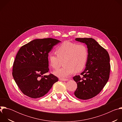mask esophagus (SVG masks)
<instances>
[{
	"label": "esophagus",
	"mask_w": 122,
	"mask_h": 122,
	"mask_svg": "<svg viewBox=\"0 0 122 122\" xmlns=\"http://www.w3.org/2000/svg\"><path fill=\"white\" fill-rule=\"evenodd\" d=\"M60 80L61 81H67L68 80L67 79H60Z\"/></svg>",
	"instance_id": "obj_1"
}]
</instances>
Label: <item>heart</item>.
Wrapping results in <instances>:
<instances>
[{
    "mask_svg": "<svg viewBox=\"0 0 122 122\" xmlns=\"http://www.w3.org/2000/svg\"><path fill=\"white\" fill-rule=\"evenodd\" d=\"M57 56L54 54L49 55L50 66L54 69L58 68L61 61H64L65 66L57 69L54 74L60 78H66L73 73L81 71L84 67L88 58V51L83 44H76L66 41L60 45L56 50Z\"/></svg>",
    "mask_w": 122,
    "mask_h": 122,
    "instance_id": "1",
    "label": "heart"
}]
</instances>
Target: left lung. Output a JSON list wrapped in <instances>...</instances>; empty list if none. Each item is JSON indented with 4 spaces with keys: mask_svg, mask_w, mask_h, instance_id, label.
<instances>
[{
    "mask_svg": "<svg viewBox=\"0 0 122 122\" xmlns=\"http://www.w3.org/2000/svg\"><path fill=\"white\" fill-rule=\"evenodd\" d=\"M75 41L85 43L88 49L85 68L73 79L77 84L74 92L78 98L87 100L98 94L109 79L111 66L108 51L92 38H76Z\"/></svg>",
    "mask_w": 122,
    "mask_h": 122,
    "instance_id": "1",
    "label": "left lung"
}]
</instances>
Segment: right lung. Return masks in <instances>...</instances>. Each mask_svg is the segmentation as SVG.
<instances>
[{
	"mask_svg": "<svg viewBox=\"0 0 122 122\" xmlns=\"http://www.w3.org/2000/svg\"><path fill=\"white\" fill-rule=\"evenodd\" d=\"M61 41L47 38L34 40L19 49L13 63L12 76L25 95L37 98L46 95L58 81L49 71L48 54Z\"/></svg>",
	"mask_w": 122,
	"mask_h": 122,
	"instance_id": "add662e5",
	"label": "right lung"
}]
</instances>
